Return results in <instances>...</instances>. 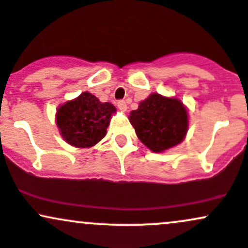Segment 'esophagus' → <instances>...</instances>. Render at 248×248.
Wrapping results in <instances>:
<instances>
[{"instance_id": "34e87169", "label": "esophagus", "mask_w": 248, "mask_h": 248, "mask_svg": "<svg viewBox=\"0 0 248 248\" xmlns=\"http://www.w3.org/2000/svg\"><path fill=\"white\" fill-rule=\"evenodd\" d=\"M117 106H118V108L122 111V112H125V111L127 110V105L124 100H119V102H117Z\"/></svg>"}]
</instances>
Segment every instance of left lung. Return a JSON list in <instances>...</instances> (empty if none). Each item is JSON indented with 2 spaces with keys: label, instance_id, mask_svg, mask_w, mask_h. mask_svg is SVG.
Here are the masks:
<instances>
[{
  "label": "left lung",
  "instance_id": "8db88e82",
  "mask_svg": "<svg viewBox=\"0 0 248 248\" xmlns=\"http://www.w3.org/2000/svg\"><path fill=\"white\" fill-rule=\"evenodd\" d=\"M129 121L140 142L154 153L180 144L188 131V112L177 98L151 93L131 111Z\"/></svg>",
  "mask_w": 248,
  "mask_h": 248
}]
</instances>
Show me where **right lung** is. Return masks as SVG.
I'll return each mask as SVG.
<instances>
[{
	"instance_id": "1",
	"label": "right lung",
	"mask_w": 248,
	"mask_h": 248,
	"mask_svg": "<svg viewBox=\"0 0 248 248\" xmlns=\"http://www.w3.org/2000/svg\"><path fill=\"white\" fill-rule=\"evenodd\" d=\"M116 108L99 102L90 92H82L76 99L66 102L57 111V125L68 144L76 148H91L106 135Z\"/></svg>"
}]
</instances>
